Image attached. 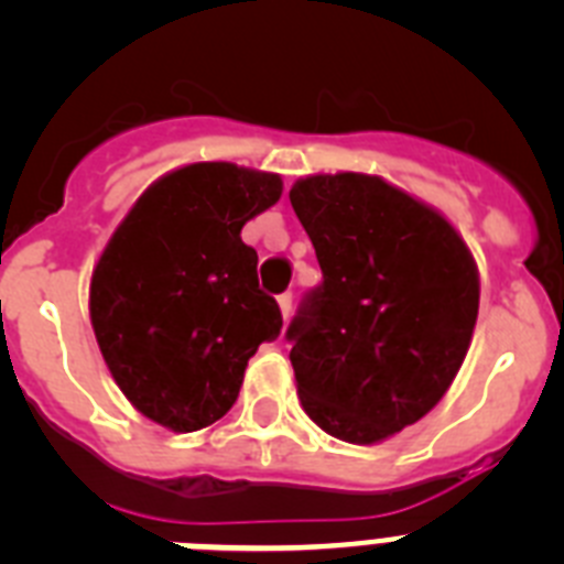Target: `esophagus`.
I'll return each mask as SVG.
<instances>
[{
    "label": "esophagus",
    "instance_id": "obj_1",
    "mask_svg": "<svg viewBox=\"0 0 564 564\" xmlns=\"http://www.w3.org/2000/svg\"><path fill=\"white\" fill-rule=\"evenodd\" d=\"M279 311H282V316H291V311H293V293H282V296H279Z\"/></svg>",
    "mask_w": 564,
    "mask_h": 564
}]
</instances>
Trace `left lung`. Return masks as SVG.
<instances>
[{
  "label": "left lung",
  "instance_id": "obj_1",
  "mask_svg": "<svg viewBox=\"0 0 564 564\" xmlns=\"http://www.w3.org/2000/svg\"><path fill=\"white\" fill-rule=\"evenodd\" d=\"M291 206L322 268L285 333L299 398L327 435L378 443L455 381L480 305L475 259L441 214L370 174L305 177Z\"/></svg>",
  "mask_w": 564,
  "mask_h": 564
}]
</instances>
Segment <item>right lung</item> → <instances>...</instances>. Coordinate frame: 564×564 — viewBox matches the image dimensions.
<instances>
[{"instance_id": "right-lung-1", "label": "right lung", "mask_w": 564, "mask_h": 564, "mask_svg": "<svg viewBox=\"0 0 564 564\" xmlns=\"http://www.w3.org/2000/svg\"><path fill=\"white\" fill-rule=\"evenodd\" d=\"M282 194L276 174L192 163L149 186L93 271L89 316L115 383L172 432L234 406L248 358L282 330L239 231Z\"/></svg>"}]
</instances>
